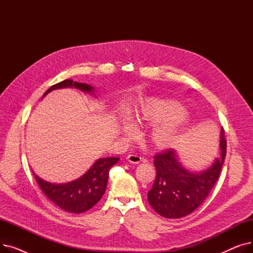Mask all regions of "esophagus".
I'll list each match as a JSON object with an SVG mask.
<instances>
[{"label": "esophagus", "instance_id": "34e87169", "mask_svg": "<svg viewBox=\"0 0 253 253\" xmlns=\"http://www.w3.org/2000/svg\"><path fill=\"white\" fill-rule=\"evenodd\" d=\"M126 159H127V161H129L132 164H139L140 161H141V157H139L137 155H134V154L128 155Z\"/></svg>", "mask_w": 253, "mask_h": 253}]
</instances>
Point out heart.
Returning <instances> with one entry per match:
<instances>
[{"label":"heart","instance_id":"b5f03b06","mask_svg":"<svg viewBox=\"0 0 253 253\" xmlns=\"http://www.w3.org/2000/svg\"><path fill=\"white\" fill-rule=\"evenodd\" d=\"M183 116L184 109L177 101L151 99L142 105L136 115V120L139 123L148 125L166 123L153 132L151 139L155 147L168 149L173 147L183 136L187 126ZM123 128L128 134L133 131V127L129 123H124Z\"/></svg>","mask_w":253,"mask_h":253}]
</instances>
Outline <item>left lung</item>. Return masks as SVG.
I'll return each mask as SVG.
<instances>
[{"label": "left lung", "mask_w": 253, "mask_h": 253, "mask_svg": "<svg viewBox=\"0 0 253 253\" xmlns=\"http://www.w3.org/2000/svg\"><path fill=\"white\" fill-rule=\"evenodd\" d=\"M220 157L208 169L199 173L185 170L177 161L174 150L168 149L154 157L156 180L148 193L153 209L166 218L191 214L208 197L216 183L227 153L224 130H220Z\"/></svg>", "instance_id": "1"}]
</instances>
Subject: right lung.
Returning a JSON list of instances; mask_svg holds the SVG:
<instances>
[{
    "label": "right lung",
    "mask_w": 253,
    "mask_h": 253,
    "mask_svg": "<svg viewBox=\"0 0 253 253\" xmlns=\"http://www.w3.org/2000/svg\"><path fill=\"white\" fill-rule=\"evenodd\" d=\"M65 87H75L90 93L93 90L90 85L74 82L69 79L51 86L45 92L44 96L52 90ZM118 161L119 158L114 157L99 159L83 176L64 184H53L38 177L34 172L33 174L39 187L53 203L71 213H82L91 209L100 200L108 184L110 169Z\"/></svg>",
    "instance_id": "obj_1"
}]
</instances>
